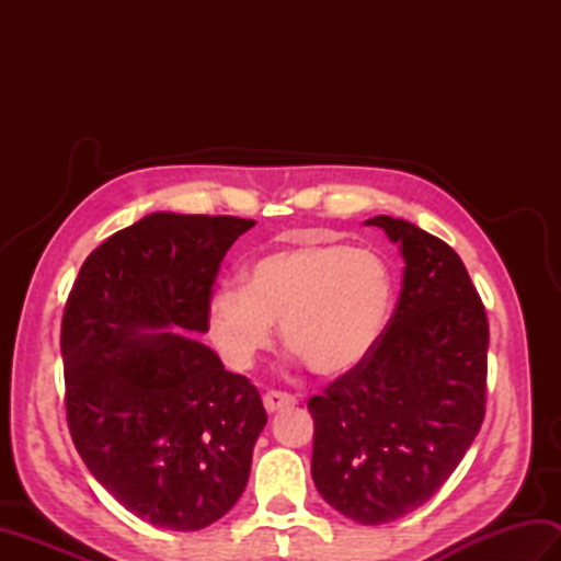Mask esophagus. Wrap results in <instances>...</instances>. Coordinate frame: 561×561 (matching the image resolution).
Instances as JSON below:
<instances>
[{
  "label": "esophagus",
  "mask_w": 561,
  "mask_h": 561,
  "mask_svg": "<svg viewBox=\"0 0 561 561\" xmlns=\"http://www.w3.org/2000/svg\"><path fill=\"white\" fill-rule=\"evenodd\" d=\"M262 402H265V410H267V412H279V410H284V408H294L296 398L289 396V392L270 390V392H265V398H262Z\"/></svg>",
  "instance_id": "esophagus-1"
}]
</instances>
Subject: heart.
Instances as JSON below:
<instances>
[{
	"instance_id": "1",
	"label": "heart",
	"mask_w": 561,
	"mask_h": 561,
	"mask_svg": "<svg viewBox=\"0 0 561 561\" xmlns=\"http://www.w3.org/2000/svg\"><path fill=\"white\" fill-rule=\"evenodd\" d=\"M392 311V274L374 250L301 243L262 255L245 287L221 284L209 299V335L238 371L282 340L316 376H342L374 352Z\"/></svg>"
}]
</instances>
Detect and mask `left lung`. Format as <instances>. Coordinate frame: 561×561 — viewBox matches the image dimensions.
<instances>
[{
	"instance_id": "obj_1",
	"label": "left lung",
	"mask_w": 561,
	"mask_h": 561,
	"mask_svg": "<svg viewBox=\"0 0 561 561\" xmlns=\"http://www.w3.org/2000/svg\"><path fill=\"white\" fill-rule=\"evenodd\" d=\"M366 224L402 248L400 299L374 352L308 410L320 496L356 523L380 526L426 504L478 436L490 323L448 243L402 219Z\"/></svg>"
}]
</instances>
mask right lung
Wrapping results in <instances>:
<instances>
[{
  "label": "right lung",
  "mask_w": 561,
  "mask_h": 561,
  "mask_svg": "<svg viewBox=\"0 0 561 561\" xmlns=\"http://www.w3.org/2000/svg\"><path fill=\"white\" fill-rule=\"evenodd\" d=\"M253 226L149 214L93 250L67 296L71 440L93 478L151 526L207 528L248 484L267 424L260 392L185 332L209 330L221 260Z\"/></svg>",
  "instance_id": "obj_1"
}]
</instances>
